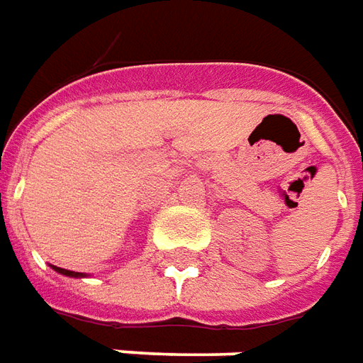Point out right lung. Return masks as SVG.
<instances>
[{"mask_svg":"<svg viewBox=\"0 0 363 363\" xmlns=\"http://www.w3.org/2000/svg\"><path fill=\"white\" fill-rule=\"evenodd\" d=\"M58 274H64V276H70V277H79L84 276V274H79V272H70V269H64V268H56V266H52Z\"/></svg>","mask_w":363,"mask_h":363,"instance_id":"add662e5","label":"right lung"}]
</instances>
